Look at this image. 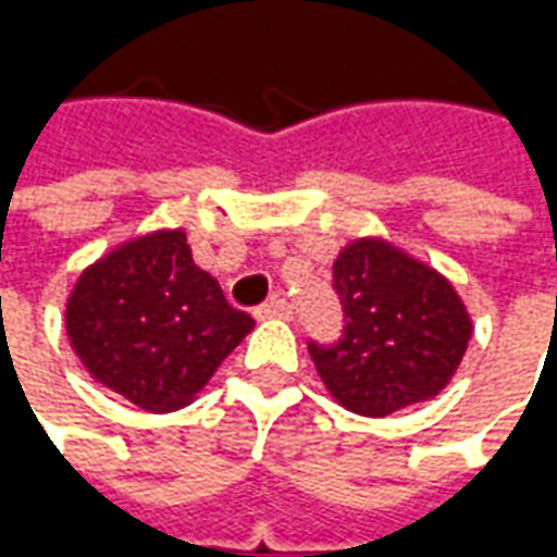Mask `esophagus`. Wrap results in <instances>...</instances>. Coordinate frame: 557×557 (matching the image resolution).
Instances as JSON below:
<instances>
[{"mask_svg": "<svg viewBox=\"0 0 557 557\" xmlns=\"http://www.w3.org/2000/svg\"><path fill=\"white\" fill-rule=\"evenodd\" d=\"M292 307L283 298H271L262 307H256V319H289Z\"/></svg>", "mask_w": 557, "mask_h": 557, "instance_id": "esophagus-1", "label": "esophagus"}]
</instances>
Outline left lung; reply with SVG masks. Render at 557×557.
<instances>
[{
    "instance_id": "left-lung-1",
    "label": "left lung",
    "mask_w": 557,
    "mask_h": 557,
    "mask_svg": "<svg viewBox=\"0 0 557 557\" xmlns=\"http://www.w3.org/2000/svg\"><path fill=\"white\" fill-rule=\"evenodd\" d=\"M334 289L346 331L334 346L310 343V358L343 409L385 418L450 385L474 325L442 271L370 235L339 250Z\"/></svg>"
}]
</instances>
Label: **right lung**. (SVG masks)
I'll use <instances>...</instances> for the list:
<instances>
[{
  "label": "right lung",
  "mask_w": 557,
  "mask_h": 557,
  "mask_svg": "<svg viewBox=\"0 0 557 557\" xmlns=\"http://www.w3.org/2000/svg\"><path fill=\"white\" fill-rule=\"evenodd\" d=\"M253 325L196 265L184 230L115 244L83 268L65 301L86 373L151 414L190 406Z\"/></svg>",
  "instance_id": "1"
}]
</instances>
